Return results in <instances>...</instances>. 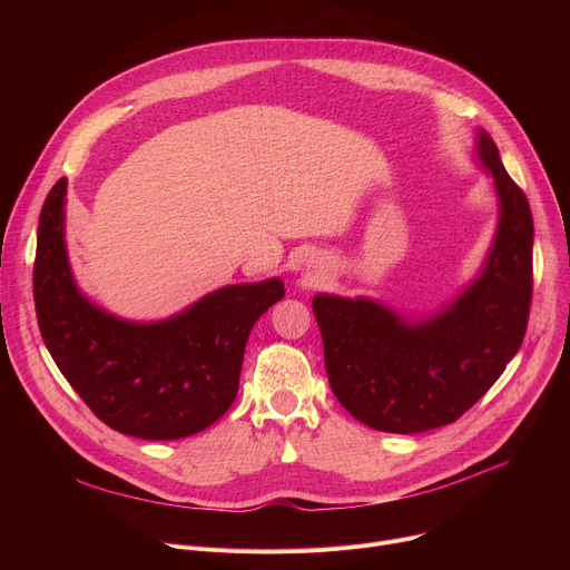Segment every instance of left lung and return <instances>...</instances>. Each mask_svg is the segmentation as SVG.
Masks as SVG:
<instances>
[{
	"instance_id": "1",
	"label": "left lung",
	"mask_w": 570,
	"mask_h": 570,
	"mask_svg": "<svg viewBox=\"0 0 570 570\" xmlns=\"http://www.w3.org/2000/svg\"><path fill=\"white\" fill-rule=\"evenodd\" d=\"M478 157L494 175L499 230L481 277L451 307L409 323L367 297L312 303L333 393L374 430L415 434L455 423L522 346L533 293L531 207L485 131Z\"/></svg>"
}]
</instances>
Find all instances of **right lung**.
I'll list each match as a JSON object with an SVG mask.
<instances>
[{
  "instance_id": "add662e5",
  "label": "right lung",
  "mask_w": 570,
  "mask_h": 570,
  "mask_svg": "<svg viewBox=\"0 0 570 570\" xmlns=\"http://www.w3.org/2000/svg\"><path fill=\"white\" fill-rule=\"evenodd\" d=\"M67 179L39 217L35 305L55 365L115 432L185 439L228 411L254 323L284 297V284L226 286L159 323H129L95 307L71 279L65 249Z\"/></svg>"
}]
</instances>
